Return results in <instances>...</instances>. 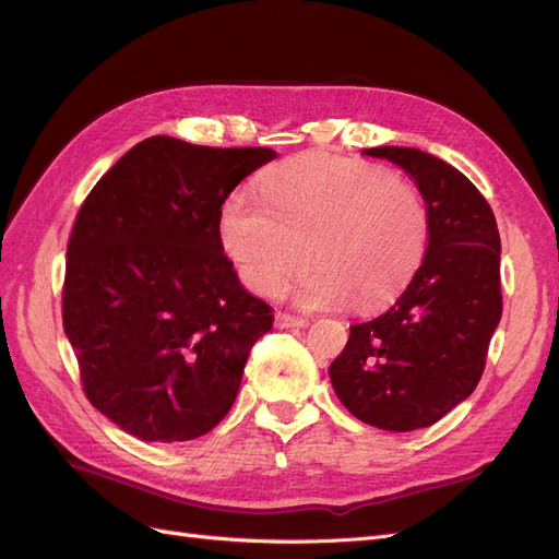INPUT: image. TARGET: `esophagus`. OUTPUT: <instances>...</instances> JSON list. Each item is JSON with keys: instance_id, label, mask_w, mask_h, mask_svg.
Wrapping results in <instances>:
<instances>
[{"instance_id": "esophagus-1", "label": "esophagus", "mask_w": 559, "mask_h": 559, "mask_svg": "<svg viewBox=\"0 0 559 559\" xmlns=\"http://www.w3.org/2000/svg\"><path fill=\"white\" fill-rule=\"evenodd\" d=\"M275 324L280 329H302V326L310 324V319L308 317H296V314H289V312H277Z\"/></svg>"}]
</instances>
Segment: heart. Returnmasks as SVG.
Returning <instances> with one entry per match:
<instances>
[{
	"instance_id": "1",
	"label": "heart",
	"mask_w": 559,
	"mask_h": 559,
	"mask_svg": "<svg viewBox=\"0 0 559 559\" xmlns=\"http://www.w3.org/2000/svg\"><path fill=\"white\" fill-rule=\"evenodd\" d=\"M261 198L228 195L222 242L242 282L277 296L310 261L298 286L306 308L359 310L392 302L419 270L429 247V210L413 183L384 167L306 154L275 165L261 179Z\"/></svg>"
}]
</instances>
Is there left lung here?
<instances>
[{
	"instance_id": "left-lung-1",
	"label": "left lung",
	"mask_w": 559,
	"mask_h": 559,
	"mask_svg": "<svg viewBox=\"0 0 559 559\" xmlns=\"http://www.w3.org/2000/svg\"><path fill=\"white\" fill-rule=\"evenodd\" d=\"M401 165L429 210V247L384 314L349 326L329 376L337 399L384 431L431 427L471 396L501 319V240L489 202L456 167L408 146L366 148Z\"/></svg>"
}]
</instances>
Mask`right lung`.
<instances>
[{"mask_svg":"<svg viewBox=\"0 0 559 559\" xmlns=\"http://www.w3.org/2000/svg\"><path fill=\"white\" fill-rule=\"evenodd\" d=\"M277 154L156 134L99 179L67 245L62 326L95 408L148 443L212 431L273 308L242 289L218 218Z\"/></svg>","mask_w":559,"mask_h":559,"instance_id":"add662e5","label":"right lung"}]
</instances>
